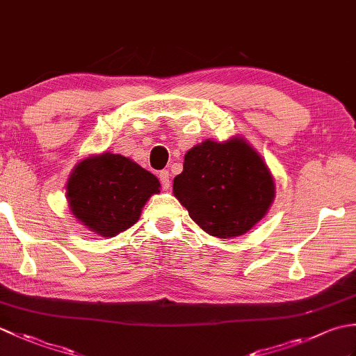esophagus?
Segmentation results:
<instances>
[{"instance_id": "34e87169", "label": "esophagus", "mask_w": 356, "mask_h": 356, "mask_svg": "<svg viewBox=\"0 0 356 356\" xmlns=\"http://www.w3.org/2000/svg\"><path fill=\"white\" fill-rule=\"evenodd\" d=\"M159 180H161V185H162L163 190H168L170 185H171V182H170V172L165 171V170L159 172Z\"/></svg>"}]
</instances>
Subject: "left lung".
Returning <instances> with one entry per match:
<instances>
[{"instance_id": "left-lung-1", "label": "left lung", "mask_w": 356, "mask_h": 356, "mask_svg": "<svg viewBox=\"0 0 356 356\" xmlns=\"http://www.w3.org/2000/svg\"><path fill=\"white\" fill-rule=\"evenodd\" d=\"M172 193L209 236H243L268 213L275 195L272 174L243 138L203 140L185 154Z\"/></svg>"}]
</instances>
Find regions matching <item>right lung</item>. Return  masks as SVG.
Listing matches in <instances>:
<instances>
[{
	"label": "right lung",
	"mask_w": 356,
	"mask_h": 356,
	"mask_svg": "<svg viewBox=\"0 0 356 356\" xmlns=\"http://www.w3.org/2000/svg\"><path fill=\"white\" fill-rule=\"evenodd\" d=\"M161 184L131 159L102 153L74 166L67 180L72 214L102 237L118 236L139 220L142 208Z\"/></svg>",
	"instance_id": "1"
}]
</instances>
